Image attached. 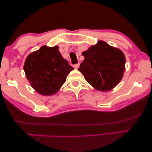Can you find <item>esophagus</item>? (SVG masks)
Segmentation results:
<instances>
[{"mask_svg": "<svg viewBox=\"0 0 152 152\" xmlns=\"http://www.w3.org/2000/svg\"><path fill=\"white\" fill-rule=\"evenodd\" d=\"M79 67V63H77V64H75L74 65V68L75 69H77Z\"/></svg>", "mask_w": 152, "mask_h": 152, "instance_id": "34e87169", "label": "esophagus"}]
</instances>
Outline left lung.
<instances>
[{
    "label": "left lung",
    "mask_w": 152,
    "mask_h": 152,
    "mask_svg": "<svg viewBox=\"0 0 152 152\" xmlns=\"http://www.w3.org/2000/svg\"><path fill=\"white\" fill-rule=\"evenodd\" d=\"M85 59L78 70L97 90L107 91L118 85L125 70V56L120 49L99 40L82 53Z\"/></svg>",
    "instance_id": "1"
}]
</instances>
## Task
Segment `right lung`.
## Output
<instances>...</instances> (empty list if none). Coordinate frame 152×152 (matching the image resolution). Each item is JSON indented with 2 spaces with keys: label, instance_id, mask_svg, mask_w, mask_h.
<instances>
[{
  "label": "right lung",
  "instance_id": "obj_1",
  "mask_svg": "<svg viewBox=\"0 0 152 152\" xmlns=\"http://www.w3.org/2000/svg\"><path fill=\"white\" fill-rule=\"evenodd\" d=\"M27 80L37 92L52 96L58 91L73 68L58 51V46H42L29 54L23 66Z\"/></svg>",
  "mask_w": 152,
  "mask_h": 152
}]
</instances>
